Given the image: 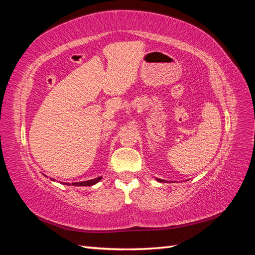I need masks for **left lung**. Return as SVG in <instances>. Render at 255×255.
<instances>
[{
    "label": "left lung",
    "mask_w": 255,
    "mask_h": 255,
    "mask_svg": "<svg viewBox=\"0 0 255 255\" xmlns=\"http://www.w3.org/2000/svg\"><path fill=\"white\" fill-rule=\"evenodd\" d=\"M155 180H156V181H158V182H161V183H162V182H164L163 180H160V178H155Z\"/></svg>",
    "instance_id": "1"
}]
</instances>
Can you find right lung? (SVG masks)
Here are the masks:
<instances>
[{"mask_svg":"<svg viewBox=\"0 0 255 255\" xmlns=\"http://www.w3.org/2000/svg\"><path fill=\"white\" fill-rule=\"evenodd\" d=\"M101 176L100 177H96V178H93V180H89V181H83V182H75V183H62L60 182L61 184H63V185H73V186H92V185H95L96 183H99L101 181ZM51 181H55L53 178H51Z\"/></svg>","mask_w":255,"mask_h":255,"instance_id":"right-lung-1","label":"right lung"}]
</instances>
